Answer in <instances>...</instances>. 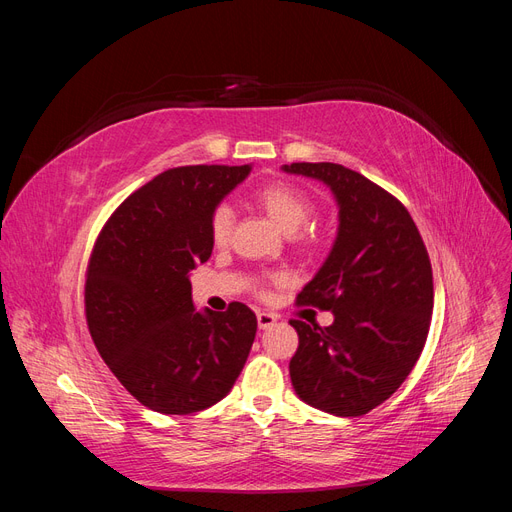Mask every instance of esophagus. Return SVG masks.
I'll list each match as a JSON object with an SVG mask.
<instances>
[{
  "mask_svg": "<svg viewBox=\"0 0 512 512\" xmlns=\"http://www.w3.org/2000/svg\"><path fill=\"white\" fill-rule=\"evenodd\" d=\"M256 318H258V327L260 329H271L273 324L277 322V314H271V312H258Z\"/></svg>",
  "mask_w": 512,
  "mask_h": 512,
  "instance_id": "esophagus-1",
  "label": "esophagus"
}]
</instances>
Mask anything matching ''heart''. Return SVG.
<instances>
[{"label":"heart","mask_w":512,"mask_h":512,"mask_svg":"<svg viewBox=\"0 0 512 512\" xmlns=\"http://www.w3.org/2000/svg\"><path fill=\"white\" fill-rule=\"evenodd\" d=\"M254 203L265 211L269 218L288 232L294 245L309 250L316 245V232L314 228L305 226L314 215V200L299 185L288 181H271L260 185L254 192ZM232 222H235V213L228 205H218L211 211L209 218V237L215 247H224L232 235ZM284 275L273 273L267 275L265 282L258 286V294H265V284H282Z\"/></svg>","instance_id":"heart-1"}]
</instances>
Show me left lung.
<instances>
[{"label":"left lung","instance_id":"left-lung-1","mask_svg":"<svg viewBox=\"0 0 512 512\" xmlns=\"http://www.w3.org/2000/svg\"><path fill=\"white\" fill-rule=\"evenodd\" d=\"M288 173L320 179L339 203V232L297 305L333 312L331 327L292 318L299 348L290 378L305 404L363 416L389 399L421 356L433 309L427 247L401 200L356 170L292 162Z\"/></svg>","mask_w":512,"mask_h":512}]
</instances>
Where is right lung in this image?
<instances>
[{
	"label": "right lung",
	"mask_w": 512,
	"mask_h": 512,
	"mask_svg": "<svg viewBox=\"0 0 512 512\" xmlns=\"http://www.w3.org/2000/svg\"><path fill=\"white\" fill-rule=\"evenodd\" d=\"M250 166L168 168L111 213L85 273L91 339L115 378L149 410L192 414L239 378L258 320L250 307L194 312L188 273L209 260V218Z\"/></svg>",
	"instance_id": "obj_1"
}]
</instances>
